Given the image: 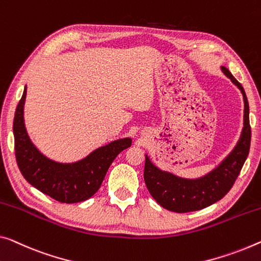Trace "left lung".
Segmentation results:
<instances>
[{
	"mask_svg": "<svg viewBox=\"0 0 261 261\" xmlns=\"http://www.w3.org/2000/svg\"><path fill=\"white\" fill-rule=\"evenodd\" d=\"M222 71L242 91L244 98V127L242 135L227 158L217 168L200 178L188 179L175 176L170 172L160 170L146 155L144 163V182L150 195L164 209L184 214L197 211L222 199L233 186L245 163L251 144L250 108L242 84L226 67Z\"/></svg>",
	"mask_w": 261,
	"mask_h": 261,
	"instance_id": "left-lung-1",
	"label": "left lung"
}]
</instances>
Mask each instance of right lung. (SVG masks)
Instances as JSON below:
<instances>
[{
  "label": "right lung",
  "mask_w": 261,
  "mask_h": 261,
  "mask_svg": "<svg viewBox=\"0 0 261 261\" xmlns=\"http://www.w3.org/2000/svg\"><path fill=\"white\" fill-rule=\"evenodd\" d=\"M27 86L14 118L15 155L23 177L36 189L61 203H78L92 197L101 186L108 168L132 139H120L100 147L74 163H59L44 156L31 142L24 125Z\"/></svg>",
  "instance_id": "obj_1"
}]
</instances>
